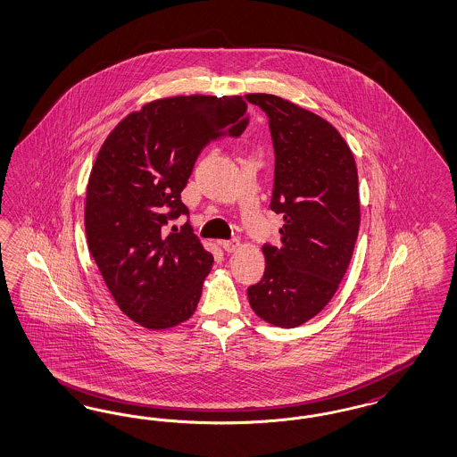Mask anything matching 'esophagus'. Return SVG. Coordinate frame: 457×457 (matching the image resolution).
<instances>
[{
  "mask_svg": "<svg viewBox=\"0 0 457 457\" xmlns=\"http://www.w3.org/2000/svg\"><path fill=\"white\" fill-rule=\"evenodd\" d=\"M220 245L222 246V250H224V252H228V253H233V252H237V248H239V241H237V239L220 241Z\"/></svg>",
  "mask_w": 457,
  "mask_h": 457,
  "instance_id": "obj_1",
  "label": "esophagus"
}]
</instances>
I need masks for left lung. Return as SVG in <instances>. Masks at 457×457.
Segmentation results:
<instances>
[{"instance_id":"obj_1","label":"left lung","mask_w":457,"mask_h":457,"mask_svg":"<svg viewBox=\"0 0 457 457\" xmlns=\"http://www.w3.org/2000/svg\"><path fill=\"white\" fill-rule=\"evenodd\" d=\"M246 98L270 119V209L284 216L282 245L262 246L265 274L248 299L263 321L295 328L328 304L347 272L361 226L357 164L327 119L277 95Z\"/></svg>"}]
</instances>
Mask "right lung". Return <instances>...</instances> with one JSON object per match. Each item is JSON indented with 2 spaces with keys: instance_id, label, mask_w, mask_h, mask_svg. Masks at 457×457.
<instances>
[{
  "instance_id": "1",
  "label": "right lung",
  "mask_w": 457,
  "mask_h": 457,
  "mask_svg": "<svg viewBox=\"0 0 457 457\" xmlns=\"http://www.w3.org/2000/svg\"><path fill=\"white\" fill-rule=\"evenodd\" d=\"M239 95H180L130 112L96 154L87 187L85 229L113 301L147 329L173 328L197 308L214 258L185 224L180 194L211 139L239 136L248 119Z\"/></svg>"
}]
</instances>
